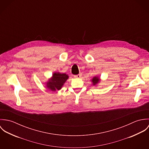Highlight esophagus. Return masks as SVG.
Returning a JSON list of instances; mask_svg holds the SVG:
<instances>
[{"label": "esophagus", "mask_w": 149, "mask_h": 149, "mask_svg": "<svg viewBox=\"0 0 149 149\" xmlns=\"http://www.w3.org/2000/svg\"><path fill=\"white\" fill-rule=\"evenodd\" d=\"M81 76H82V74H81V73H79V74H77V75L74 76V77L75 78H81Z\"/></svg>", "instance_id": "1"}]
</instances>
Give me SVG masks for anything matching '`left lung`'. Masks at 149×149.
<instances>
[{
  "mask_svg": "<svg viewBox=\"0 0 149 149\" xmlns=\"http://www.w3.org/2000/svg\"><path fill=\"white\" fill-rule=\"evenodd\" d=\"M100 81H101V79H100V77L99 76H94L91 79L92 84L93 86H97L98 85L100 84Z\"/></svg>",
  "mask_w": 149,
  "mask_h": 149,
  "instance_id": "obj_1",
  "label": "left lung"
}]
</instances>
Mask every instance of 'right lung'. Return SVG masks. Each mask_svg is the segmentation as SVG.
<instances>
[{
    "mask_svg": "<svg viewBox=\"0 0 149 149\" xmlns=\"http://www.w3.org/2000/svg\"><path fill=\"white\" fill-rule=\"evenodd\" d=\"M68 79L69 76L67 74L54 72L52 76L45 83L46 88L53 92L60 91Z\"/></svg>",
    "mask_w": 149,
    "mask_h": 149,
    "instance_id": "right-lung-1",
    "label": "right lung"
}]
</instances>
